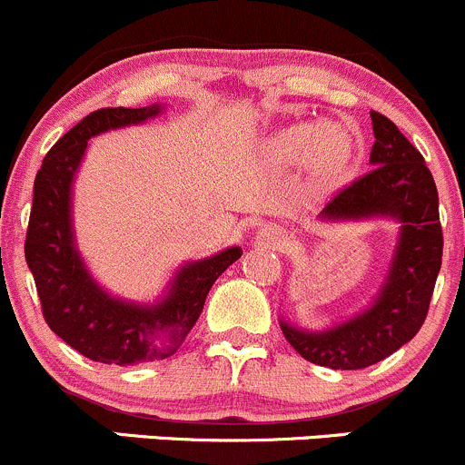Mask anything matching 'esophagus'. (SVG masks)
Returning a JSON list of instances; mask_svg holds the SVG:
<instances>
[{
    "mask_svg": "<svg viewBox=\"0 0 465 465\" xmlns=\"http://www.w3.org/2000/svg\"><path fill=\"white\" fill-rule=\"evenodd\" d=\"M266 234L271 237L272 243H277V246H280V243H284V234H280V232H266Z\"/></svg>",
    "mask_w": 465,
    "mask_h": 465,
    "instance_id": "esophagus-1",
    "label": "esophagus"
}]
</instances>
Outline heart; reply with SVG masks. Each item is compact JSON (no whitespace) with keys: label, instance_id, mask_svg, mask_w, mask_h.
I'll list each match as a JSON object with an SVG mask.
<instances>
[{"label":"heart","instance_id":"1","mask_svg":"<svg viewBox=\"0 0 465 465\" xmlns=\"http://www.w3.org/2000/svg\"><path fill=\"white\" fill-rule=\"evenodd\" d=\"M271 156L282 167L306 163L320 181H336L353 159V138L336 123H298L282 129L271 143Z\"/></svg>","mask_w":465,"mask_h":465}]
</instances>
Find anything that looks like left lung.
I'll return each instance as SVG.
<instances>
[{"instance_id": "8db88e82", "label": "left lung", "mask_w": 465, "mask_h": 465, "mask_svg": "<svg viewBox=\"0 0 465 465\" xmlns=\"http://www.w3.org/2000/svg\"><path fill=\"white\" fill-rule=\"evenodd\" d=\"M371 170L324 205L327 223L390 219L399 223L390 268L367 309L322 331L280 320L291 347L320 367L362 370L419 333L441 271L439 193L423 156L382 114L371 112Z\"/></svg>"}]
</instances>
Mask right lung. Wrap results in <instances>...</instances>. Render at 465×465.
Returning a JSON list of instances; mask_svg holds the SVG:
<instances>
[{
    "mask_svg": "<svg viewBox=\"0 0 465 465\" xmlns=\"http://www.w3.org/2000/svg\"><path fill=\"white\" fill-rule=\"evenodd\" d=\"M163 112V104H150L89 114L51 147L33 185L24 252L35 277L42 313L51 331L104 365H141L172 356L197 324L217 277L242 257V248L231 246L217 255L185 262L154 302L112 295L84 264L74 231V181L89 138L141 125Z\"/></svg>",
    "mask_w": 465,
    "mask_h": 465,
    "instance_id": "1",
    "label": "right lung"
}]
</instances>
